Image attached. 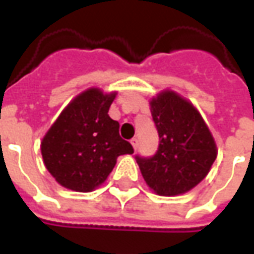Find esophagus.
I'll use <instances>...</instances> for the list:
<instances>
[{
    "label": "esophagus",
    "mask_w": 254,
    "mask_h": 254,
    "mask_svg": "<svg viewBox=\"0 0 254 254\" xmlns=\"http://www.w3.org/2000/svg\"><path fill=\"white\" fill-rule=\"evenodd\" d=\"M130 143H132V145H133V148L134 149H137V147H138V140L136 137H133L132 140H130Z\"/></svg>",
    "instance_id": "esophagus-1"
}]
</instances>
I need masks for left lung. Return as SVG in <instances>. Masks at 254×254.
<instances>
[{
	"label": "left lung",
	"mask_w": 254,
	"mask_h": 254,
	"mask_svg": "<svg viewBox=\"0 0 254 254\" xmlns=\"http://www.w3.org/2000/svg\"><path fill=\"white\" fill-rule=\"evenodd\" d=\"M151 114L159 133L154 156H136L144 181L159 196H178L207 177L218 148L201 114L189 100L166 89L154 96Z\"/></svg>",
	"instance_id": "8db88e82"
}]
</instances>
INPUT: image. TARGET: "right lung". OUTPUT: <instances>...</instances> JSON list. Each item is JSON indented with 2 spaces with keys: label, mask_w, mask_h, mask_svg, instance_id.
Listing matches in <instances>:
<instances>
[{
  "label": "right lung",
  "mask_w": 254,
  "mask_h": 254,
  "mask_svg": "<svg viewBox=\"0 0 254 254\" xmlns=\"http://www.w3.org/2000/svg\"><path fill=\"white\" fill-rule=\"evenodd\" d=\"M116 95L85 89L42 138L43 163L61 187L92 191L107 180L120 155L133 154L132 144L120 136V124L107 114Z\"/></svg>",
  "instance_id": "1"
}]
</instances>
